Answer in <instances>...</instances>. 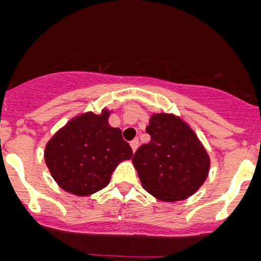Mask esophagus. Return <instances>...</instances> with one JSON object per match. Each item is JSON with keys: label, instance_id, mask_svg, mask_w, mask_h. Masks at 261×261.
<instances>
[{"label": "esophagus", "instance_id": "obj_1", "mask_svg": "<svg viewBox=\"0 0 261 261\" xmlns=\"http://www.w3.org/2000/svg\"><path fill=\"white\" fill-rule=\"evenodd\" d=\"M130 145H131V149H133V151L135 152V151H136V148H138V145H139V139L131 140Z\"/></svg>", "mask_w": 261, "mask_h": 261}]
</instances>
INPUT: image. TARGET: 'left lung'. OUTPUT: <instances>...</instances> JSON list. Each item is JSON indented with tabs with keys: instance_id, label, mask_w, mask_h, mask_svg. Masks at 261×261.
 I'll use <instances>...</instances> for the list:
<instances>
[{
	"instance_id": "left-lung-1",
	"label": "left lung",
	"mask_w": 261,
	"mask_h": 261,
	"mask_svg": "<svg viewBox=\"0 0 261 261\" xmlns=\"http://www.w3.org/2000/svg\"><path fill=\"white\" fill-rule=\"evenodd\" d=\"M151 142L133 157L142 186L161 201L185 200L205 182L211 161L186 122L174 114L154 113L145 128Z\"/></svg>"
}]
</instances>
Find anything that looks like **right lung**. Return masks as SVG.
Returning <instances> with one entry per match:
<instances>
[{
  "mask_svg": "<svg viewBox=\"0 0 261 261\" xmlns=\"http://www.w3.org/2000/svg\"><path fill=\"white\" fill-rule=\"evenodd\" d=\"M110 112L83 113L70 119L46 143L44 159L58 186L87 196L108 186L119 163L133 157L118 127L109 125Z\"/></svg>",
  "mask_w": 261,
  "mask_h": 261,
  "instance_id": "add662e5",
  "label": "right lung"
}]
</instances>
